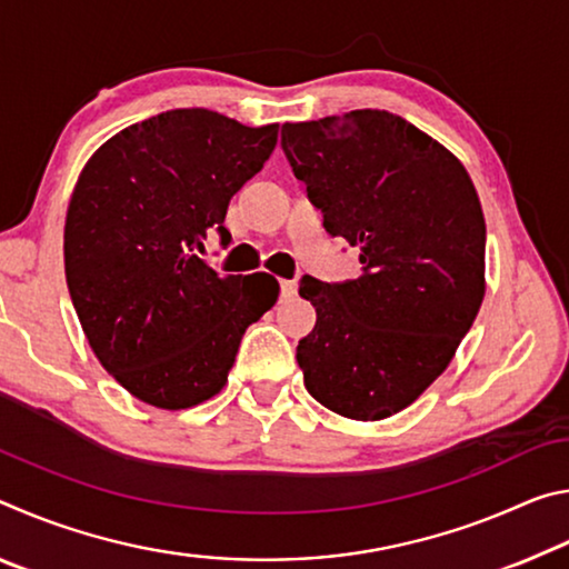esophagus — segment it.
I'll list each match as a JSON object with an SVG mask.
<instances>
[{
  "mask_svg": "<svg viewBox=\"0 0 569 569\" xmlns=\"http://www.w3.org/2000/svg\"><path fill=\"white\" fill-rule=\"evenodd\" d=\"M298 291V283L296 281H288V278H283L281 281V296L283 298H293Z\"/></svg>",
  "mask_w": 569,
  "mask_h": 569,
  "instance_id": "34e87169",
  "label": "esophagus"
}]
</instances>
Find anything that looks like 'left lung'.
Masks as SVG:
<instances>
[{
    "instance_id": "obj_1",
    "label": "left lung",
    "mask_w": 569,
    "mask_h": 569,
    "mask_svg": "<svg viewBox=\"0 0 569 569\" xmlns=\"http://www.w3.org/2000/svg\"><path fill=\"white\" fill-rule=\"evenodd\" d=\"M281 146L323 228L359 248L353 281L301 278L316 326L296 359L341 417L407 409L455 359L485 298L487 226L465 166L387 110L286 122Z\"/></svg>"
}]
</instances>
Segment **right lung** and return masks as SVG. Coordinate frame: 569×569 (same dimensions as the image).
I'll use <instances>...</instances> for the list:
<instances>
[{
    "label": "right lung",
    "instance_id": "right-lung-1",
    "mask_svg": "<svg viewBox=\"0 0 569 569\" xmlns=\"http://www.w3.org/2000/svg\"><path fill=\"white\" fill-rule=\"evenodd\" d=\"M278 124L190 108L134 122L82 168L64 220V276L98 361L150 407L226 387L240 339L273 308L268 273L220 276L192 250L228 243L230 198L263 168Z\"/></svg>",
    "mask_w": 569,
    "mask_h": 569
}]
</instances>
